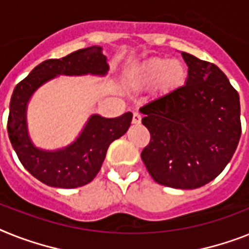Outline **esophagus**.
Returning a JSON list of instances; mask_svg holds the SVG:
<instances>
[{
  "label": "esophagus",
  "instance_id": "obj_1",
  "mask_svg": "<svg viewBox=\"0 0 249 249\" xmlns=\"http://www.w3.org/2000/svg\"><path fill=\"white\" fill-rule=\"evenodd\" d=\"M132 123L133 124H139V123H141V114H140V113H133Z\"/></svg>",
  "mask_w": 249,
  "mask_h": 249
}]
</instances>
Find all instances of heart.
<instances>
[{
  "label": "heart",
  "instance_id": "heart-1",
  "mask_svg": "<svg viewBox=\"0 0 249 249\" xmlns=\"http://www.w3.org/2000/svg\"><path fill=\"white\" fill-rule=\"evenodd\" d=\"M187 75L186 65L179 59L153 57L132 66L126 79L133 89L145 90L154 86L158 95H168L184 85Z\"/></svg>",
  "mask_w": 249,
  "mask_h": 249
}]
</instances>
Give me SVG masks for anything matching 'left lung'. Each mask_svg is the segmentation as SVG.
Instances as JSON below:
<instances>
[{"label": "left lung", "instance_id": "8db88e82", "mask_svg": "<svg viewBox=\"0 0 249 249\" xmlns=\"http://www.w3.org/2000/svg\"><path fill=\"white\" fill-rule=\"evenodd\" d=\"M188 77L177 91L140 108L150 143L141 159L153 179L194 190L215 179L239 142L237 90L216 65L182 52Z\"/></svg>", "mask_w": 249, "mask_h": 249}]
</instances>
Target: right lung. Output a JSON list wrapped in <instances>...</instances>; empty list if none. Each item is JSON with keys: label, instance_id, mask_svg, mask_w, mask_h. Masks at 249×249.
<instances>
[{"label": "right lung", "instance_id": "add662e5", "mask_svg": "<svg viewBox=\"0 0 249 249\" xmlns=\"http://www.w3.org/2000/svg\"><path fill=\"white\" fill-rule=\"evenodd\" d=\"M107 55L99 46L88 47L58 59H47L15 86L7 121L10 141L29 173L42 183L57 188H76L90 183L102 168L107 150L131 126L132 113L116 118L91 114L75 141L65 147L46 150L36 146L28 131L26 112L36 90L57 76H106Z\"/></svg>", "mask_w": 249, "mask_h": 249}]
</instances>
